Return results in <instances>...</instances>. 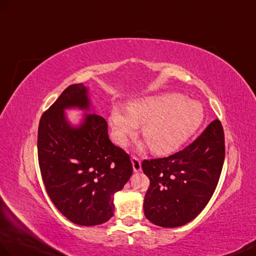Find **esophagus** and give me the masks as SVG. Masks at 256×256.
<instances>
[{"mask_svg":"<svg viewBox=\"0 0 256 256\" xmlns=\"http://www.w3.org/2000/svg\"><path fill=\"white\" fill-rule=\"evenodd\" d=\"M132 164H133V170L134 172H140L142 170V166H140V160L135 157V156H132Z\"/></svg>","mask_w":256,"mask_h":256,"instance_id":"34e87169","label":"esophagus"}]
</instances>
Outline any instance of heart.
<instances>
[{
    "instance_id": "obj_1",
    "label": "heart",
    "mask_w": 256,
    "mask_h": 256,
    "mask_svg": "<svg viewBox=\"0 0 256 256\" xmlns=\"http://www.w3.org/2000/svg\"><path fill=\"white\" fill-rule=\"evenodd\" d=\"M202 106L179 94H162L132 101L128 110L112 106L110 126L116 144L126 146L142 126V138L152 152L169 155L186 142L203 122Z\"/></svg>"
}]
</instances>
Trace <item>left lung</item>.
<instances>
[{
    "mask_svg": "<svg viewBox=\"0 0 256 256\" xmlns=\"http://www.w3.org/2000/svg\"><path fill=\"white\" fill-rule=\"evenodd\" d=\"M224 160V135L219 120L183 150L144 160L142 169L150 180L144 200L146 218L164 228L193 220L215 192Z\"/></svg>",
    "mask_w": 256,
    "mask_h": 256,
    "instance_id": "obj_1",
    "label": "left lung"
}]
</instances>
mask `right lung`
Listing matches in <instances>:
<instances>
[{
  "mask_svg": "<svg viewBox=\"0 0 256 256\" xmlns=\"http://www.w3.org/2000/svg\"><path fill=\"white\" fill-rule=\"evenodd\" d=\"M70 108H90L86 86H68L40 118L41 176L62 215L76 224L96 226L114 216V195L128 181L133 167L128 154L109 140L102 116L85 114L80 126H72L64 112Z\"/></svg>",
  "mask_w": 256,
  "mask_h": 256,
  "instance_id": "1",
  "label": "right lung"
}]
</instances>
